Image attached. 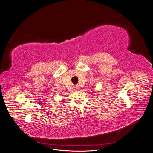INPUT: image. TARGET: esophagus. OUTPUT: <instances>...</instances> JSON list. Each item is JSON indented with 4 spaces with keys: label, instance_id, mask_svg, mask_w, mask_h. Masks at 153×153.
I'll list each match as a JSON object with an SVG mask.
<instances>
[{
    "label": "esophagus",
    "instance_id": "obj_1",
    "mask_svg": "<svg viewBox=\"0 0 153 153\" xmlns=\"http://www.w3.org/2000/svg\"><path fill=\"white\" fill-rule=\"evenodd\" d=\"M75 88H76V89H77V90H79V89H80V87H79V85H76L75 86Z\"/></svg>",
    "mask_w": 153,
    "mask_h": 153
}]
</instances>
